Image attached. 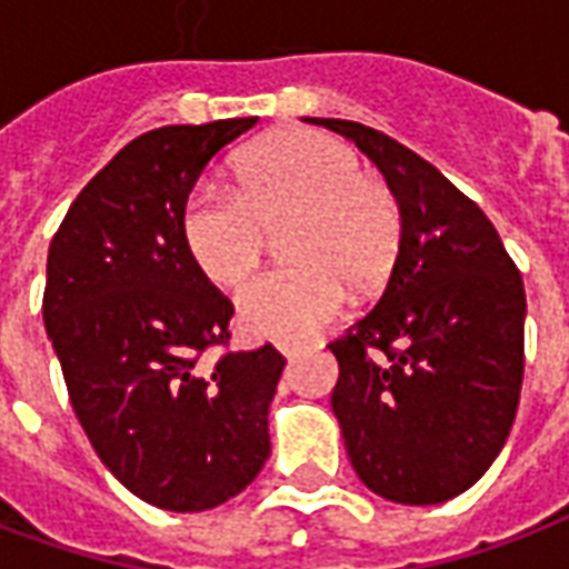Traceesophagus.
I'll list each match as a JSON object with an SVG mask.
<instances>
[{
  "label": "esophagus",
  "mask_w": 569,
  "mask_h": 569,
  "mask_svg": "<svg viewBox=\"0 0 569 569\" xmlns=\"http://www.w3.org/2000/svg\"><path fill=\"white\" fill-rule=\"evenodd\" d=\"M276 348L281 351V358H288V360H293L297 355H300V346H290V342H279Z\"/></svg>",
  "instance_id": "34e87169"
}]
</instances>
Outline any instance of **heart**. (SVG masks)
Returning a JSON list of instances; mask_svg holds the SVG:
<instances>
[{
  "label": "heart",
  "instance_id": "obj_1",
  "mask_svg": "<svg viewBox=\"0 0 569 569\" xmlns=\"http://www.w3.org/2000/svg\"><path fill=\"white\" fill-rule=\"evenodd\" d=\"M242 188H199L181 230L199 272L236 284L257 267L267 230L293 221L284 248L300 267L263 272L236 297L248 336L306 339L342 309L346 281L372 288L388 276L400 214L348 144L312 130L279 132L244 157Z\"/></svg>",
  "mask_w": 569,
  "mask_h": 569
}]
</instances>
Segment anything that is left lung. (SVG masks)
I'll list each match as a JSON object with an SVG mask.
<instances>
[{
  "label": "left lung",
  "mask_w": 569,
  "mask_h": 569,
  "mask_svg": "<svg viewBox=\"0 0 569 569\" xmlns=\"http://www.w3.org/2000/svg\"><path fill=\"white\" fill-rule=\"evenodd\" d=\"M306 120L358 144L403 218L388 288L330 342L348 460L385 500L446 503L482 479L516 421L525 284L495 223L437 166L355 120Z\"/></svg>",
  "instance_id": "left-lung-1"
}]
</instances>
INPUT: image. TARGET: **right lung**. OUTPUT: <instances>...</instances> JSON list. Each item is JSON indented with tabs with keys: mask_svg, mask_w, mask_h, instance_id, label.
Returning <instances> with one entry per match:
<instances>
[{
	"mask_svg": "<svg viewBox=\"0 0 569 569\" xmlns=\"http://www.w3.org/2000/svg\"><path fill=\"white\" fill-rule=\"evenodd\" d=\"M257 118L160 127L90 178L48 248L44 330L90 446L123 488L169 512L230 500L269 458L284 358L230 339L233 306L184 244V209L214 153Z\"/></svg>",
	"mask_w": 569,
	"mask_h": 569,
	"instance_id": "right-lung-1",
	"label": "right lung"
}]
</instances>
